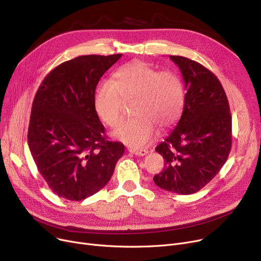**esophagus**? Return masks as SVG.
<instances>
[{"label": "esophagus", "mask_w": 261, "mask_h": 261, "mask_svg": "<svg viewBox=\"0 0 261 261\" xmlns=\"http://www.w3.org/2000/svg\"><path fill=\"white\" fill-rule=\"evenodd\" d=\"M129 152L135 154V155H139V156H143L146 155L148 153V150L147 149H136V148H128Z\"/></svg>", "instance_id": "obj_1"}]
</instances>
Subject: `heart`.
<instances>
[{
  "mask_svg": "<svg viewBox=\"0 0 261 261\" xmlns=\"http://www.w3.org/2000/svg\"><path fill=\"white\" fill-rule=\"evenodd\" d=\"M134 98L132 118L123 121L113 136L133 148L153 141L159 126L166 129L179 120L185 105V86L174 71H162L133 60L121 65L113 79L102 82L95 95V109L101 120L116 127L123 118V100Z\"/></svg>",
  "mask_w": 261,
  "mask_h": 261,
  "instance_id": "obj_1",
  "label": "heart"
}]
</instances>
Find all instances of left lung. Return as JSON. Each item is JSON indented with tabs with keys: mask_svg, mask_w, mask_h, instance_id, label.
Returning <instances> with one entry per match:
<instances>
[{
	"mask_svg": "<svg viewBox=\"0 0 261 261\" xmlns=\"http://www.w3.org/2000/svg\"><path fill=\"white\" fill-rule=\"evenodd\" d=\"M185 84L182 116L155 151L165 167L153 177L165 190L191 195L210 183L224 165L231 148V116L220 81L206 67L182 56H170Z\"/></svg>",
	"mask_w": 261,
	"mask_h": 261,
	"instance_id": "left-lung-1",
	"label": "left lung"
}]
</instances>
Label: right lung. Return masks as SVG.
Masks as SVG:
<instances>
[{"label": "right lung", "instance_id": "add662e5", "mask_svg": "<svg viewBox=\"0 0 261 261\" xmlns=\"http://www.w3.org/2000/svg\"><path fill=\"white\" fill-rule=\"evenodd\" d=\"M120 57L88 55L65 61L36 93L27 141L39 172L60 198L80 201L97 193L125 152L121 143L108 141L95 109L99 79Z\"/></svg>", "mask_w": 261, "mask_h": 261}]
</instances>
